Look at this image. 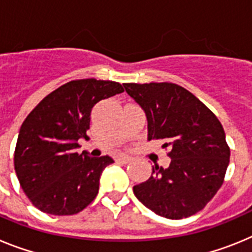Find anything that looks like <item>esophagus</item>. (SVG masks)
Wrapping results in <instances>:
<instances>
[{
  "mask_svg": "<svg viewBox=\"0 0 252 252\" xmlns=\"http://www.w3.org/2000/svg\"><path fill=\"white\" fill-rule=\"evenodd\" d=\"M130 158L126 157V155H120L117 159H116V161L117 162H122V164H127V162H130Z\"/></svg>",
  "mask_w": 252,
  "mask_h": 252,
  "instance_id": "1",
  "label": "esophagus"
}]
</instances>
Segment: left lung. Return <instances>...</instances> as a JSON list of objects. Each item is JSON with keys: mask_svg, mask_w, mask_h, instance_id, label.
Instances as JSON below:
<instances>
[{"mask_svg": "<svg viewBox=\"0 0 252 252\" xmlns=\"http://www.w3.org/2000/svg\"><path fill=\"white\" fill-rule=\"evenodd\" d=\"M145 111L148 140L170 148L166 169L153 166L151 177L133 194L161 217L182 220L206 207L223 184L230 148L221 122L194 94L174 83H125Z\"/></svg>", "mask_w": 252, "mask_h": 252, "instance_id": "8db88e82", "label": "left lung"}]
</instances>
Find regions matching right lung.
I'll return each instance as SVG.
<instances>
[{
    "label": "right lung",
    "instance_id": "right-lung-1",
    "mask_svg": "<svg viewBox=\"0 0 252 252\" xmlns=\"http://www.w3.org/2000/svg\"><path fill=\"white\" fill-rule=\"evenodd\" d=\"M124 92L120 83L94 78L68 82L53 91L22 122L15 149V171L30 202L41 212H81L98 193L99 177L113 159L77 153L87 136L97 102Z\"/></svg>",
    "mask_w": 252,
    "mask_h": 252
}]
</instances>
